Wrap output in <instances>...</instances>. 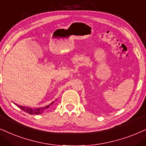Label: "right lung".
<instances>
[{
    "instance_id": "1",
    "label": "right lung",
    "mask_w": 146,
    "mask_h": 146,
    "mask_svg": "<svg viewBox=\"0 0 146 146\" xmlns=\"http://www.w3.org/2000/svg\"><path fill=\"white\" fill-rule=\"evenodd\" d=\"M54 102H52L51 104H50L49 105H47V106H46L44 107H40V108H30V107L20 106V105L16 104H15V105L19 107V108H21L22 110H23L24 112H27V113H28L29 114H40L43 113L44 110H45L46 109H47V108H48Z\"/></svg>"
}]
</instances>
